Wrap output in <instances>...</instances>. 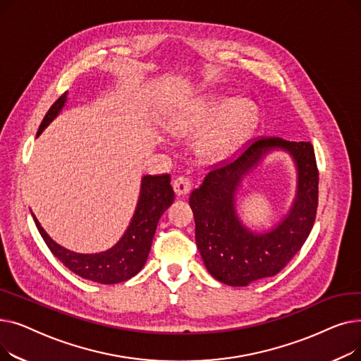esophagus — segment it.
I'll list each match as a JSON object with an SVG mask.
<instances>
[{
  "instance_id": "34e87169",
  "label": "esophagus",
  "mask_w": 361,
  "mask_h": 361,
  "mask_svg": "<svg viewBox=\"0 0 361 361\" xmlns=\"http://www.w3.org/2000/svg\"><path fill=\"white\" fill-rule=\"evenodd\" d=\"M173 187H174V192L177 196H184L192 190V181L185 176H180V177L174 178Z\"/></svg>"
}]
</instances>
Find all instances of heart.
I'll return each mask as SVG.
<instances>
[{
  "mask_svg": "<svg viewBox=\"0 0 361 361\" xmlns=\"http://www.w3.org/2000/svg\"><path fill=\"white\" fill-rule=\"evenodd\" d=\"M221 112L222 116L200 143L202 152L207 157L222 155L237 147L250 135L257 121V109L252 102L245 99L231 102L230 99L212 97L203 104L193 118L180 126V130L199 128L211 123Z\"/></svg>",
  "mask_w": 361,
  "mask_h": 361,
  "instance_id": "heart-1",
  "label": "heart"
}]
</instances>
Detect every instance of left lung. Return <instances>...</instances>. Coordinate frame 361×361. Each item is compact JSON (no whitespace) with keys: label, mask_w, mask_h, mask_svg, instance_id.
Masks as SVG:
<instances>
[{"label":"left lung","mask_w":361,"mask_h":361,"mask_svg":"<svg viewBox=\"0 0 361 361\" xmlns=\"http://www.w3.org/2000/svg\"><path fill=\"white\" fill-rule=\"evenodd\" d=\"M274 148L290 151L298 165V195L290 214L269 233L249 232L236 218L233 196L240 178ZM319 171L310 142L259 137L221 161L190 195L196 244L206 269L222 283L245 287L276 275L302 247L317 211Z\"/></svg>","instance_id":"1"}]
</instances>
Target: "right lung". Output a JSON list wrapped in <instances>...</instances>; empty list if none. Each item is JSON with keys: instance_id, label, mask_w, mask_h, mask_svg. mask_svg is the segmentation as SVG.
<instances>
[{"instance_id": "1", "label": "right lung", "mask_w": 361, "mask_h": 361, "mask_svg": "<svg viewBox=\"0 0 361 361\" xmlns=\"http://www.w3.org/2000/svg\"><path fill=\"white\" fill-rule=\"evenodd\" d=\"M67 101V92L56 99L45 114L37 130V136L59 116ZM169 174L145 176L142 178L140 196L135 215L131 218L127 231L121 240L106 252L94 255H80L70 252L49 238L41 224L33 215L37 231L42 235L51 253L66 268L85 279L99 283H118L135 276L146 263L152 247L157 225L162 214L174 200V190L171 187Z\"/></svg>"}]
</instances>
